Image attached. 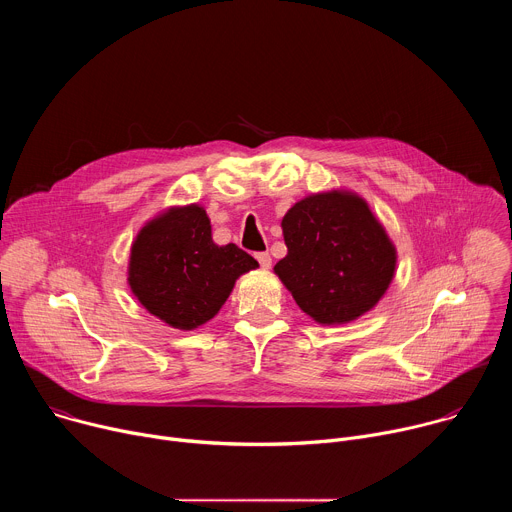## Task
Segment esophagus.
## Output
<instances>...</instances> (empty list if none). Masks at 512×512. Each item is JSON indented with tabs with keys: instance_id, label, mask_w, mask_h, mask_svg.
I'll list each match as a JSON object with an SVG mask.
<instances>
[{
	"instance_id": "34e87169",
	"label": "esophagus",
	"mask_w": 512,
	"mask_h": 512,
	"mask_svg": "<svg viewBox=\"0 0 512 512\" xmlns=\"http://www.w3.org/2000/svg\"><path fill=\"white\" fill-rule=\"evenodd\" d=\"M257 261L263 269H269L271 267V255L269 253H257Z\"/></svg>"
}]
</instances>
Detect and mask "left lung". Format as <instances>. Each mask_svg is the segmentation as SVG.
<instances>
[{
  "mask_svg": "<svg viewBox=\"0 0 512 512\" xmlns=\"http://www.w3.org/2000/svg\"><path fill=\"white\" fill-rule=\"evenodd\" d=\"M287 255L273 267L296 304L320 326H342L387 294L397 249L369 202L352 190L310 194L281 221Z\"/></svg>",
  "mask_w": 512,
  "mask_h": 512,
  "instance_id": "1",
  "label": "left lung"
}]
</instances>
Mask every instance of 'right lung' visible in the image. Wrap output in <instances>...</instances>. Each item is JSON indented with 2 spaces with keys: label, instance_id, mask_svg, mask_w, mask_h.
Listing matches in <instances>:
<instances>
[{
  "label": "right lung",
  "instance_id": "right-lung-1",
  "mask_svg": "<svg viewBox=\"0 0 512 512\" xmlns=\"http://www.w3.org/2000/svg\"><path fill=\"white\" fill-rule=\"evenodd\" d=\"M259 263L237 245L212 241L200 204L170 206L150 218L131 243L127 283L137 302L176 330L212 320L235 281Z\"/></svg>",
  "mask_w": 512,
  "mask_h": 512
}]
</instances>
